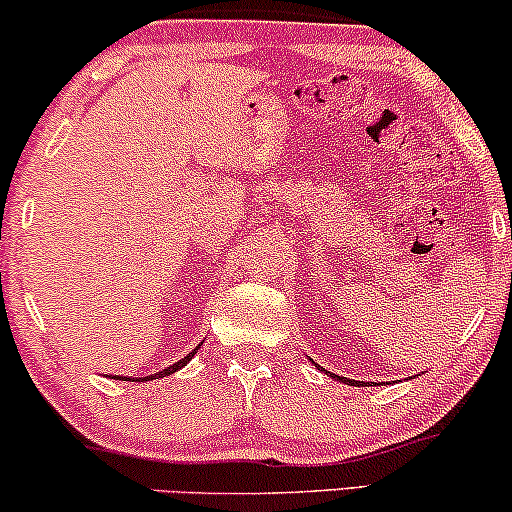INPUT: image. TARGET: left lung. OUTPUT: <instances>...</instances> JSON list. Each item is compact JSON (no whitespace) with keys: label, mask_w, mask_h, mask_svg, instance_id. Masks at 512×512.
Masks as SVG:
<instances>
[{"label":"left lung","mask_w":512,"mask_h":512,"mask_svg":"<svg viewBox=\"0 0 512 512\" xmlns=\"http://www.w3.org/2000/svg\"><path fill=\"white\" fill-rule=\"evenodd\" d=\"M317 368H320V366H317ZM327 375H332V378L334 380H339V383H344V385H361L363 383V380H349V378H339V375H334V373H327ZM363 385H368V383H363Z\"/></svg>","instance_id":"1"}]
</instances>
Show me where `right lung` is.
Returning a JSON list of instances; mask_svg holds the SVG:
<instances>
[{"label":"right lung","instance_id":"obj_1","mask_svg":"<svg viewBox=\"0 0 512 512\" xmlns=\"http://www.w3.org/2000/svg\"><path fill=\"white\" fill-rule=\"evenodd\" d=\"M199 346H202V344H197V346H195V349H192V351H190V354H187L185 358H180V361H175V363H173V366H168V368L158 370V373H154V375H146V378H137V380H142V383H144V380H156V378H166V375H170V373H175V370H180L182 366H187V363H190V361H192V356H195V354H197V349H199ZM117 380H125V378H120V375H117ZM127 380H129V383H137V380H134V378H127Z\"/></svg>","mask_w":512,"mask_h":512}]
</instances>
